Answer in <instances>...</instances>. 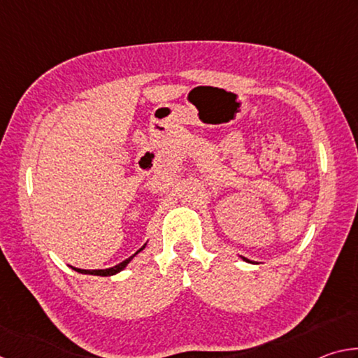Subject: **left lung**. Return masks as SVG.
<instances>
[{"mask_svg": "<svg viewBox=\"0 0 358 358\" xmlns=\"http://www.w3.org/2000/svg\"><path fill=\"white\" fill-rule=\"evenodd\" d=\"M243 259H245V257H243ZM245 260H246V262H250V260H248V259H245Z\"/></svg>", "mask_w": 358, "mask_h": 358, "instance_id": "obj_1", "label": "left lung"}]
</instances>
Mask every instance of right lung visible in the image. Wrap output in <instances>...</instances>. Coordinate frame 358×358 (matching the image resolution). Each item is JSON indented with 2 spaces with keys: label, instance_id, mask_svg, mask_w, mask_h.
Wrapping results in <instances>:
<instances>
[{
  "label": "right lung",
  "instance_id": "add662e5",
  "mask_svg": "<svg viewBox=\"0 0 358 358\" xmlns=\"http://www.w3.org/2000/svg\"><path fill=\"white\" fill-rule=\"evenodd\" d=\"M145 248V246H143ZM143 248H141V250H138L137 252H141ZM136 252V254H137ZM134 254V256H136ZM134 256H131L129 259H126V260H123V262L121 264H118V265H115V266H112V268H106V270H82V268H76V266H72V270H76V271H78V273H85V275H96V276H110V275H115V273H118V271H121L124 268L126 265L129 264V260L134 257Z\"/></svg>",
  "mask_w": 358,
  "mask_h": 358
}]
</instances>
